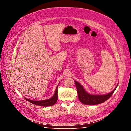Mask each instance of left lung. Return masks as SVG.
<instances>
[{"mask_svg":"<svg viewBox=\"0 0 131 131\" xmlns=\"http://www.w3.org/2000/svg\"><path fill=\"white\" fill-rule=\"evenodd\" d=\"M75 82L76 89L78 93V96L79 101L85 105H94L99 104H101L107 101L114 93L116 88H117L118 84L116 88L110 93L106 95H93L88 94L85 92L83 86L80 84L77 81H74Z\"/></svg>","mask_w":131,"mask_h":131,"instance_id":"left-lung-1","label":"left lung"}]
</instances>
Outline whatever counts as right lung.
I'll use <instances>...</instances> for the list:
<instances>
[{
    "instance_id": "add662e5",
    "label": "right lung",
    "mask_w": 131,
    "mask_h": 131,
    "mask_svg": "<svg viewBox=\"0 0 131 131\" xmlns=\"http://www.w3.org/2000/svg\"><path fill=\"white\" fill-rule=\"evenodd\" d=\"M58 86H59V85H58L57 88H56L54 95L52 97H51L50 99L44 100V101H32V100H30L29 99H27L25 97V99H26V100H27L30 103L33 104L34 105H37V106H44V107L52 106V105H54L56 103V102H57V101L58 100Z\"/></svg>"
}]
</instances>
